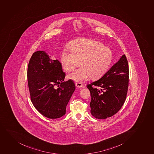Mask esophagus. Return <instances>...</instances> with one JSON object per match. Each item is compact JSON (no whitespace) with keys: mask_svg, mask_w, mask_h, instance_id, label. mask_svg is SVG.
<instances>
[{"mask_svg":"<svg viewBox=\"0 0 154 154\" xmlns=\"http://www.w3.org/2000/svg\"><path fill=\"white\" fill-rule=\"evenodd\" d=\"M75 86L76 87L81 88L83 86V84L82 83H75Z\"/></svg>","mask_w":154,"mask_h":154,"instance_id":"34e87169","label":"esophagus"}]
</instances>
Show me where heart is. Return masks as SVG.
<instances>
[{"label": "heart", "mask_w": 154, "mask_h": 154, "mask_svg": "<svg viewBox=\"0 0 154 154\" xmlns=\"http://www.w3.org/2000/svg\"><path fill=\"white\" fill-rule=\"evenodd\" d=\"M68 49H64L60 55V61L64 69L71 71L79 64L68 78L76 82H83L91 78L98 79L109 69L112 54L110 49L92 39H85L74 42Z\"/></svg>", "instance_id": "heart-1"}]
</instances>
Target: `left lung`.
<instances>
[{"label":"left lung","mask_w":154,"mask_h":154,"mask_svg":"<svg viewBox=\"0 0 154 154\" xmlns=\"http://www.w3.org/2000/svg\"><path fill=\"white\" fill-rule=\"evenodd\" d=\"M129 66L123 55L97 81L87 86L90 91L91 113L96 119L112 117L121 109L125 102L129 85Z\"/></svg>","instance_id":"8db88e82"}]
</instances>
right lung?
Segmentation results:
<instances>
[{"mask_svg":"<svg viewBox=\"0 0 154 154\" xmlns=\"http://www.w3.org/2000/svg\"><path fill=\"white\" fill-rule=\"evenodd\" d=\"M65 72L61 63L45 51L33 54L29 60L27 79L31 102L42 115L50 119L60 118L75 89L71 79L64 82Z\"/></svg>","mask_w":154,"mask_h":154,"instance_id":"add662e5","label":"right lung"}]
</instances>
